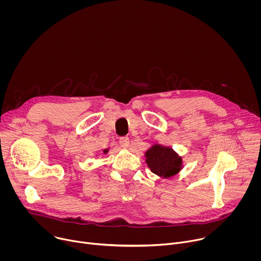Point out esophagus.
<instances>
[{
    "label": "esophagus",
    "mask_w": 261,
    "mask_h": 261,
    "mask_svg": "<svg viewBox=\"0 0 261 261\" xmlns=\"http://www.w3.org/2000/svg\"><path fill=\"white\" fill-rule=\"evenodd\" d=\"M120 144H121V146H122V147H124V148H128V147H129V144H130V140H129V138H128V137H126V136L121 137V138H120Z\"/></svg>",
    "instance_id": "esophagus-1"
}]
</instances>
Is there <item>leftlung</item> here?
Instances as JSON below:
<instances>
[{"mask_svg": "<svg viewBox=\"0 0 261 261\" xmlns=\"http://www.w3.org/2000/svg\"><path fill=\"white\" fill-rule=\"evenodd\" d=\"M144 156L148 168L160 177H172L184 167L181 157L173 148L160 143H154L146 150Z\"/></svg>", "mask_w": 261, "mask_h": 261, "instance_id": "1", "label": "left lung"}]
</instances>
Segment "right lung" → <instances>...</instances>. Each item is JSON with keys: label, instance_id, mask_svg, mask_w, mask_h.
Returning a JSON list of instances; mask_svg holds the SVG:
<instances>
[{"label": "right lung", "instance_id": "obj_1", "mask_svg": "<svg viewBox=\"0 0 261 261\" xmlns=\"http://www.w3.org/2000/svg\"><path fill=\"white\" fill-rule=\"evenodd\" d=\"M109 151V148H105V150H103V154H107Z\"/></svg>", "mask_w": 261, "mask_h": 261}]
</instances>
